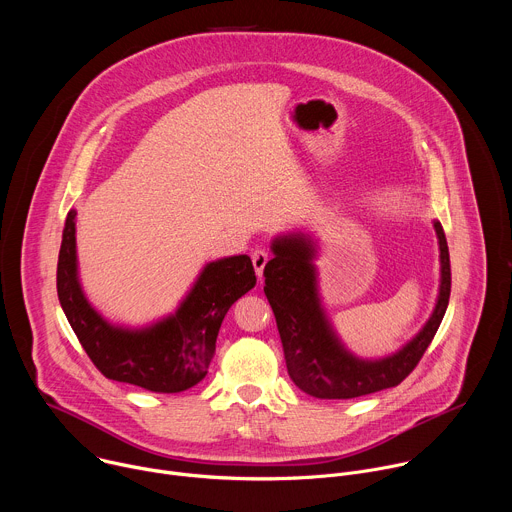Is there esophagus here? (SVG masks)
<instances>
[{
    "instance_id": "esophagus-1",
    "label": "esophagus",
    "mask_w": 512,
    "mask_h": 512,
    "mask_svg": "<svg viewBox=\"0 0 512 512\" xmlns=\"http://www.w3.org/2000/svg\"><path fill=\"white\" fill-rule=\"evenodd\" d=\"M251 259H253L255 273H257V277L261 279V277H263V269H265V265H267V261H269V253H267L265 249H255L253 255H251Z\"/></svg>"
}]
</instances>
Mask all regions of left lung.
Wrapping results in <instances>:
<instances>
[{
    "label": "left lung",
    "mask_w": 512,
    "mask_h": 512,
    "mask_svg": "<svg viewBox=\"0 0 512 512\" xmlns=\"http://www.w3.org/2000/svg\"><path fill=\"white\" fill-rule=\"evenodd\" d=\"M440 245V291L423 328L397 352L360 358L338 338L318 285V243L294 231L271 241L273 259L265 265V296L275 314L291 381L316 399H354L397 387L421 360L440 328L450 302V251L440 221H433Z\"/></svg>",
    "instance_id": "left-lung-1"
}]
</instances>
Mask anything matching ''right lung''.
<instances>
[{
    "instance_id": "obj_1",
    "label": "right lung",
    "mask_w": 512,
    "mask_h": 512,
    "mask_svg": "<svg viewBox=\"0 0 512 512\" xmlns=\"http://www.w3.org/2000/svg\"><path fill=\"white\" fill-rule=\"evenodd\" d=\"M257 283L249 255L210 261L178 308L141 328L119 326L87 300L77 259V210L66 214L56 289L62 312L95 367L111 381L152 393H180L198 385L216 350L229 308Z\"/></svg>"
}]
</instances>
